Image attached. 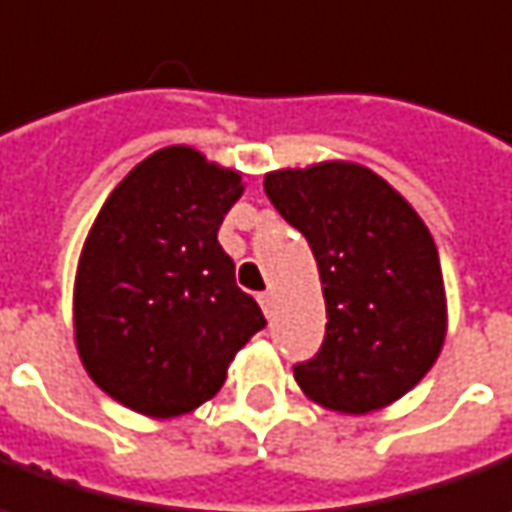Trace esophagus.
<instances>
[{"label": "esophagus", "instance_id": "obj_1", "mask_svg": "<svg viewBox=\"0 0 512 512\" xmlns=\"http://www.w3.org/2000/svg\"><path fill=\"white\" fill-rule=\"evenodd\" d=\"M257 302H260V308H263L266 316H269L271 305H274V294H271V291H263V294H257Z\"/></svg>", "mask_w": 512, "mask_h": 512}]
</instances>
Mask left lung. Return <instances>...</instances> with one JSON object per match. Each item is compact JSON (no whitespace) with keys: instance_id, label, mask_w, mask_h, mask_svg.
Returning <instances> with one entry per match:
<instances>
[{"instance_id":"obj_1","label":"left lung","mask_w":512,"mask_h":512,"mask_svg":"<svg viewBox=\"0 0 512 512\" xmlns=\"http://www.w3.org/2000/svg\"><path fill=\"white\" fill-rule=\"evenodd\" d=\"M263 187L305 235L325 294V342L294 367L300 389L344 415L398 401L446 339L443 269L426 224L398 190L353 162L274 170Z\"/></svg>"}]
</instances>
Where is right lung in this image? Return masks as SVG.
<instances>
[{
  "label": "right lung",
  "instance_id": "right-lung-1",
  "mask_svg": "<svg viewBox=\"0 0 512 512\" xmlns=\"http://www.w3.org/2000/svg\"><path fill=\"white\" fill-rule=\"evenodd\" d=\"M241 193L238 170L170 145L111 190L89 229L75 342L89 378L139 415H187L210 401L235 353L266 328L218 243Z\"/></svg>",
  "mask_w": 512,
  "mask_h": 512
}]
</instances>
